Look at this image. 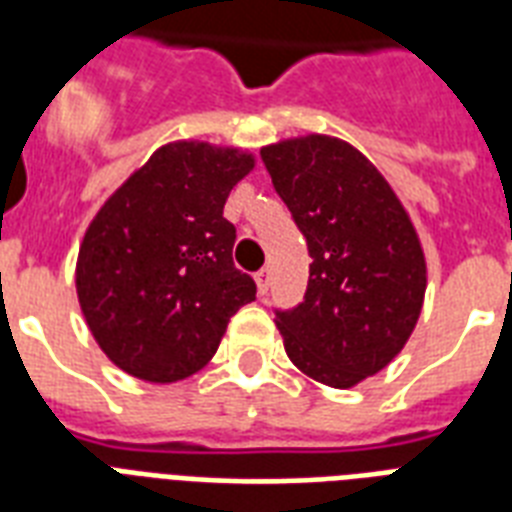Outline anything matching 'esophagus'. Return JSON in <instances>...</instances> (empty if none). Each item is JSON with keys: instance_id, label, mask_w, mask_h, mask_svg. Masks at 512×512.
<instances>
[{"instance_id": "obj_1", "label": "esophagus", "mask_w": 512, "mask_h": 512, "mask_svg": "<svg viewBox=\"0 0 512 512\" xmlns=\"http://www.w3.org/2000/svg\"><path fill=\"white\" fill-rule=\"evenodd\" d=\"M255 281L257 289H260V295H265V292H268V284H271V271H268V268H260V271L255 273Z\"/></svg>"}]
</instances>
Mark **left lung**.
<instances>
[{
  "mask_svg": "<svg viewBox=\"0 0 512 512\" xmlns=\"http://www.w3.org/2000/svg\"><path fill=\"white\" fill-rule=\"evenodd\" d=\"M260 156L313 260L303 303L276 308L287 356L313 380L350 388L385 369L420 319V239L385 177L348 143L308 135Z\"/></svg>",
  "mask_w": 512,
  "mask_h": 512,
  "instance_id": "left-lung-1",
  "label": "left lung"
}]
</instances>
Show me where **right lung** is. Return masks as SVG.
Masks as SVG:
<instances>
[{
	"instance_id": "obj_1",
	"label": "right lung",
	"mask_w": 512,
	"mask_h": 512,
	"mask_svg": "<svg viewBox=\"0 0 512 512\" xmlns=\"http://www.w3.org/2000/svg\"><path fill=\"white\" fill-rule=\"evenodd\" d=\"M255 167L236 148H159L84 233L76 295L92 337L132 377L177 382L215 356L228 321L255 300L233 265L228 193Z\"/></svg>"
}]
</instances>
